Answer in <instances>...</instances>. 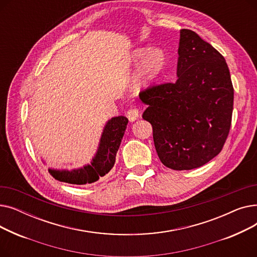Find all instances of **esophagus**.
<instances>
[{
    "label": "esophagus",
    "mask_w": 257,
    "mask_h": 257,
    "mask_svg": "<svg viewBox=\"0 0 257 257\" xmlns=\"http://www.w3.org/2000/svg\"><path fill=\"white\" fill-rule=\"evenodd\" d=\"M127 117L130 121H134L139 118V109L137 108H131L127 111Z\"/></svg>",
    "instance_id": "34e87169"
}]
</instances>
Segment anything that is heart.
<instances>
[{
	"instance_id": "obj_1",
	"label": "heart",
	"mask_w": 257,
	"mask_h": 257,
	"mask_svg": "<svg viewBox=\"0 0 257 257\" xmlns=\"http://www.w3.org/2000/svg\"><path fill=\"white\" fill-rule=\"evenodd\" d=\"M133 62H139L138 69L131 81L132 88L142 91L153 87L159 80L167 63V56L163 49L139 48L131 54Z\"/></svg>"
}]
</instances>
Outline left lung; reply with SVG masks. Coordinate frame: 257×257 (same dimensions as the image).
Returning <instances> with one entry per match:
<instances>
[{
	"mask_svg": "<svg viewBox=\"0 0 257 257\" xmlns=\"http://www.w3.org/2000/svg\"><path fill=\"white\" fill-rule=\"evenodd\" d=\"M143 118L153 127L166 167L192 170L217 156L231 125L233 86L221 54L196 32L180 30L177 80L147 89Z\"/></svg>",
	"mask_w": 257,
	"mask_h": 257,
	"instance_id": "1",
	"label": "left lung"
}]
</instances>
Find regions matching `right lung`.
<instances>
[{"instance_id":"right-lung-1","label":"right lung","mask_w":257,"mask_h":257,"mask_svg":"<svg viewBox=\"0 0 257 257\" xmlns=\"http://www.w3.org/2000/svg\"><path fill=\"white\" fill-rule=\"evenodd\" d=\"M128 124V118L118 115L106 121L103 128L98 149L91 158L90 164L77 169H52L48 171L56 180L71 184H86L98 181L109 172L115 163V155ZM46 165L45 160L42 159Z\"/></svg>"}]
</instances>
